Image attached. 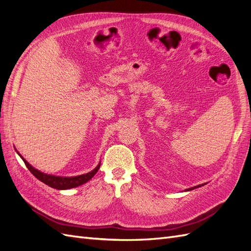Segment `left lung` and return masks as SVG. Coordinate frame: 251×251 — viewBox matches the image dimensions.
<instances>
[{
  "label": "left lung",
  "instance_id": "1",
  "mask_svg": "<svg viewBox=\"0 0 251 251\" xmlns=\"http://www.w3.org/2000/svg\"><path fill=\"white\" fill-rule=\"evenodd\" d=\"M202 185H203V184H202ZM202 185H197V186L191 187V188H188V189H186V191H192V189H194V188H198V187H200V186H202Z\"/></svg>",
  "mask_w": 251,
  "mask_h": 251
}]
</instances>
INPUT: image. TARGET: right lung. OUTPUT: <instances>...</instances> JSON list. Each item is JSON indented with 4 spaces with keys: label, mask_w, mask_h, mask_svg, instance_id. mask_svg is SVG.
Listing matches in <instances>:
<instances>
[{
    "label": "right lung",
    "mask_w": 251,
    "mask_h": 251,
    "mask_svg": "<svg viewBox=\"0 0 251 251\" xmlns=\"http://www.w3.org/2000/svg\"><path fill=\"white\" fill-rule=\"evenodd\" d=\"M18 154L20 155L19 151H18ZM21 158L23 159V161H24L25 165L27 166V169L31 172V174L35 178L42 181L43 183L49 185L50 187L56 188V189H70V188L76 187L83 183H86V182H88L98 172V170H100V163L93 171H91L90 173H87L85 175H80V176L59 177V176H52V175H47V174H44L40 171H37L33 168V166L30 165L22 156H21Z\"/></svg>",
    "instance_id": "right-lung-1"
}]
</instances>
